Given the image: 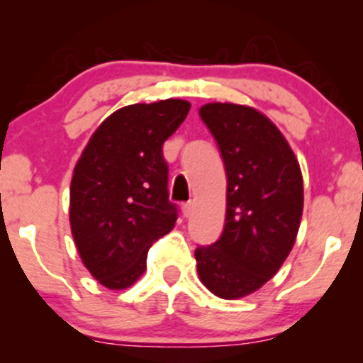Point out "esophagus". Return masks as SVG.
Wrapping results in <instances>:
<instances>
[{
  "mask_svg": "<svg viewBox=\"0 0 363 363\" xmlns=\"http://www.w3.org/2000/svg\"><path fill=\"white\" fill-rule=\"evenodd\" d=\"M181 210H182V215H184L186 216V218H187V216H191V215H193V210H194V205H193V203H184V205H182L181 206Z\"/></svg>",
  "mask_w": 363,
  "mask_h": 363,
  "instance_id": "34e87169",
  "label": "esophagus"
}]
</instances>
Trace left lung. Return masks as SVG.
Here are the masks:
<instances>
[{"label":"left lung","mask_w":363,"mask_h":363,"mask_svg":"<svg viewBox=\"0 0 363 363\" xmlns=\"http://www.w3.org/2000/svg\"><path fill=\"white\" fill-rule=\"evenodd\" d=\"M199 116L227 170V215L220 239L194 257L203 285L235 301L259 290L289 257L303 210L302 172L280 129L254 107L211 102Z\"/></svg>","instance_id":"obj_1"}]
</instances>
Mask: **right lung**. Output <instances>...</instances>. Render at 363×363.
Returning a JSON list of instances; mask_svg holds the SVG:
<instances>
[{"label":"right lung","instance_id":"1","mask_svg":"<svg viewBox=\"0 0 363 363\" xmlns=\"http://www.w3.org/2000/svg\"><path fill=\"white\" fill-rule=\"evenodd\" d=\"M189 109L187 101L167 99L112 112L74 165L73 240L85 268L106 289L123 290L138 280L150 245L176 225L162 147Z\"/></svg>","mask_w":363,"mask_h":363}]
</instances>
